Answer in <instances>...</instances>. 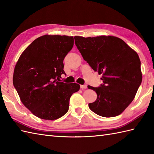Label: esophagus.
I'll return each instance as SVG.
<instances>
[{"label":"esophagus","mask_w":154,"mask_h":154,"mask_svg":"<svg viewBox=\"0 0 154 154\" xmlns=\"http://www.w3.org/2000/svg\"><path fill=\"white\" fill-rule=\"evenodd\" d=\"M80 87L81 89H85L87 88V85H80Z\"/></svg>","instance_id":"esophagus-1"}]
</instances>
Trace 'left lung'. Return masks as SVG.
I'll use <instances>...</instances> for the list:
<instances>
[{
  "label": "left lung",
  "mask_w": 154,
  "mask_h": 154,
  "mask_svg": "<svg viewBox=\"0 0 154 154\" xmlns=\"http://www.w3.org/2000/svg\"><path fill=\"white\" fill-rule=\"evenodd\" d=\"M75 43L85 61L102 75L95 91L97 100L89 103L93 112L103 117L119 115L135 97L142 83L141 62L138 54L121 39L114 36H75Z\"/></svg>",
  "instance_id": "left-lung-1"
}]
</instances>
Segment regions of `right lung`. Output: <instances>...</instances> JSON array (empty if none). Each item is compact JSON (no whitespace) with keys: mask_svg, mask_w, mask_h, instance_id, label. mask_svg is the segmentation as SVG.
I'll return each mask as SVG.
<instances>
[{"mask_svg":"<svg viewBox=\"0 0 154 154\" xmlns=\"http://www.w3.org/2000/svg\"><path fill=\"white\" fill-rule=\"evenodd\" d=\"M73 36L44 35L32 42L18 59L13 85L23 104L40 119L54 120L69 110L70 97L80 89L77 83L60 80L63 60L73 46Z\"/></svg>","mask_w":154,"mask_h":154,"instance_id":"1","label":"right lung"}]
</instances>
